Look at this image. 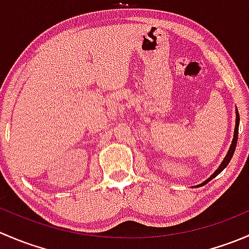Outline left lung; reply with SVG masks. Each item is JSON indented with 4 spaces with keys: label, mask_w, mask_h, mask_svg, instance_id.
Returning a JSON list of instances; mask_svg holds the SVG:
<instances>
[{
    "label": "left lung",
    "mask_w": 249,
    "mask_h": 249,
    "mask_svg": "<svg viewBox=\"0 0 249 249\" xmlns=\"http://www.w3.org/2000/svg\"><path fill=\"white\" fill-rule=\"evenodd\" d=\"M238 125H240V115H238V110L236 109V124H235V131H233V139H232L231 145H230L229 150H228L227 155H225L224 160H223V161H222V164L219 165V167H218V169L215 170V172L213 173V175L211 176V177L208 178V179H206L205 182L201 183V184H200V185H205L206 183H207V182H210V180H211V179H213V178H214L215 176H218V175H219V173L222 172L223 170H224L225 167L228 166V165H229L230 160H231V158H232V155H233V152H235L236 144H237V136H238ZM200 185H197V187H200Z\"/></svg>",
    "instance_id": "8db88e82"
}]
</instances>
